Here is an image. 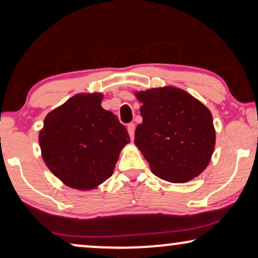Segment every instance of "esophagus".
Wrapping results in <instances>:
<instances>
[{
  "instance_id": "1",
  "label": "esophagus",
  "mask_w": 258,
  "mask_h": 258,
  "mask_svg": "<svg viewBox=\"0 0 258 258\" xmlns=\"http://www.w3.org/2000/svg\"><path fill=\"white\" fill-rule=\"evenodd\" d=\"M128 133L130 135V139H134V134H135V124L134 123H129L128 124Z\"/></svg>"
}]
</instances>
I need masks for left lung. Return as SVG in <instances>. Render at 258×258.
<instances>
[{
  "label": "left lung",
  "instance_id": "left-lung-1",
  "mask_svg": "<svg viewBox=\"0 0 258 258\" xmlns=\"http://www.w3.org/2000/svg\"><path fill=\"white\" fill-rule=\"evenodd\" d=\"M143 121L135 132L136 147L151 171L164 181L184 183L209 164L215 129L209 109L184 90L155 88L136 94Z\"/></svg>",
  "mask_w": 258,
  "mask_h": 258
}]
</instances>
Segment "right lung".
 <instances>
[{"mask_svg": "<svg viewBox=\"0 0 258 258\" xmlns=\"http://www.w3.org/2000/svg\"><path fill=\"white\" fill-rule=\"evenodd\" d=\"M101 94L76 95L49 112L38 141L42 157L66 185L90 190L112 175L130 137L117 116L101 107Z\"/></svg>", "mask_w": 258, "mask_h": 258, "instance_id": "right-lung-1", "label": "right lung"}]
</instances>
